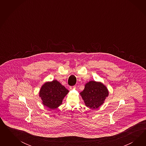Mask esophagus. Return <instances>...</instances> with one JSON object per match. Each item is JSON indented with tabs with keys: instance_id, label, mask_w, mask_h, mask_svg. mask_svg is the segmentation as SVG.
<instances>
[{
	"instance_id": "obj_1",
	"label": "esophagus",
	"mask_w": 146,
	"mask_h": 146,
	"mask_svg": "<svg viewBox=\"0 0 146 146\" xmlns=\"http://www.w3.org/2000/svg\"><path fill=\"white\" fill-rule=\"evenodd\" d=\"M75 88V86H71V87H70V89H71V90H72V89H74Z\"/></svg>"
}]
</instances>
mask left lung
Here are the masks:
<instances>
[{"label":"left lung","instance_id":"obj_1","mask_svg":"<svg viewBox=\"0 0 146 146\" xmlns=\"http://www.w3.org/2000/svg\"><path fill=\"white\" fill-rule=\"evenodd\" d=\"M80 94L85 105L90 109H95L104 103L109 95V91L101 82L90 81L85 84L84 90Z\"/></svg>","mask_w":146,"mask_h":146}]
</instances>
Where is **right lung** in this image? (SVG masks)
Returning <instances> with one entry per match:
<instances>
[{"mask_svg": "<svg viewBox=\"0 0 146 146\" xmlns=\"http://www.w3.org/2000/svg\"><path fill=\"white\" fill-rule=\"evenodd\" d=\"M68 92L64 86L54 80L45 82L42 86L39 96L44 106L53 110L62 104V100Z\"/></svg>", "mask_w": 146, "mask_h": 146, "instance_id": "obj_1", "label": "right lung"}]
</instances>
